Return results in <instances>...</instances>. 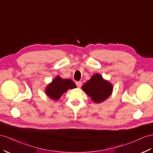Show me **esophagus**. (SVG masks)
Segmentation results:
<instances>
[{
    "label": "esophagus",
    "mask_w": 153,
    "mask_h": 153,
    "mask_svg": "<svg viewBox=\"0 0 153 153\" xmlns=\"http://www.w3.org/2000/svg\"><path fill=\"white\" fill-rule=\"evenodd\" d=\"M76 85H77V87H78V88H80L81 86H82V82L81 81H77L76 83Z\"/></svg>",
    "instance_id": "34e87169"
}]
</instances>
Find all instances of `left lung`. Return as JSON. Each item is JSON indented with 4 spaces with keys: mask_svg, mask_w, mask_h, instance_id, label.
<instances>
[{
    "mask_svg": "<svg viewBox=\"0 0 153 153\" xmlns=\"http://www.w3.org/2000/svg\"><path fill=\"white\" fill-rule=\"evenodd\" d=\"M81 88L91 100L96 103L106 100L111 95L113 90L112 85L104 79L100 74H95L85 83Z\"/></svg>",
    "mask_w": 153,
    "mask_h": 153,
    "instance_id": "1",
    "label": "left lung"
}]
</instances>
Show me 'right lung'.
Instances as JSON below:
<instances>
[{
	"label": "right lung",
	"instance_id": "right-lung-1",
	"mask_svg": "<svg viewBox=\"0 0 153 153\" xmlns=\"http://www.w3.org/2000/svg\"><path fill=\"white\" fill-rule=\"evenodd\" d=\"M74 82L70 79H62L59 76L56 77L45 89L46 94L54 101L59 100L62 94L67 92L68 89L76 88Z\"/></svg>",
	"mask_w": 153,
	"mask_h": 153
}]
</instances>
